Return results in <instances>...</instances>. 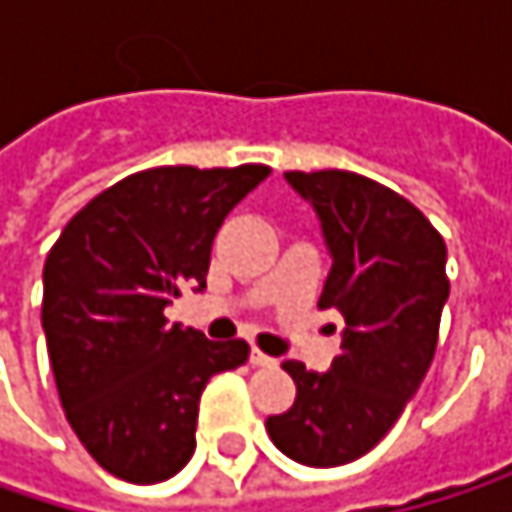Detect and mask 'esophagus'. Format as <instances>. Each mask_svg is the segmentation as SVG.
<instances>
[{
    "instance_id": "34e87169",
    "label": "esophagus",
    "mask_w": 512,
    "mask_h": 512,
    "mask_svg": "<svg viewBox=\"0 0 512 512\" xmlns=\"http://www.w3.org/2000/svg\"><path fill=\"white\" fill-rule=\"evenodd\" d=\"M249 361H252L255 367H272V364H275V358L263 356L260 350H252V356H249Z\"/></svg>"
}]
</instances>
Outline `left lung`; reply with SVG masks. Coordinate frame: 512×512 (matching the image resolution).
Returning a JSON list of instances; mask_svg holds the SVG:
<instances>
[{
    "instance_id": "left-lung-1",
    "label": "left lung",
    "mask_w": 512,
    "mask_h": 512,
    "mask_svg": "<svg viewBox=\"0 0 512 512\" xmlns=\"http://www.w3.org/2000/svg\"><path fill=\"white\" fill-rule=\"evenodd\" d=\"M284 180L320 219L332 269L317 305L338 308L344 329L326 373L284 361L296 400L266 418V433L290 460L335 468L373 451L418 394L451 293L448 249L418 207L376 180L338 168Z\"/></svg>"
}]
</instances>
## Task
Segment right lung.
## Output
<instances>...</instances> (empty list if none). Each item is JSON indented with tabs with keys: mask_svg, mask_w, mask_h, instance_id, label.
Wrapping results in <instances>:
<instances>
[{
	"mask_svg": "<svg viewBox=\"0 0 512 512\" xmlns=\"http://www.w3.org/2000/svg\"><path fill=\"white\" fill-rule=\"evenodd\" d=\"M266 165H162L88 201L44 263V335L64 415L85 451L130 483L174 477L195 454L201 391L246 364L249 344L207 341L165 320L207 287L225 216Z\"/></svg>",
	"mask_w": 512,
	"mask_h": 512,
	"instance_id": "add662e5",
	"label": "right lung"
}]
</instances>
